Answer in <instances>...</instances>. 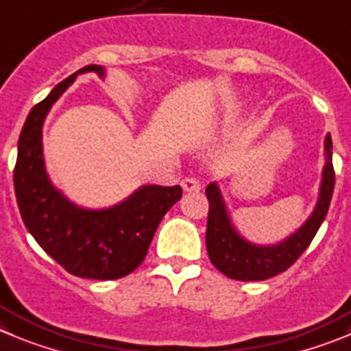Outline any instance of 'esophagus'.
Masks as SVG:
<instances>
[{
	"instance_id": "34e87169",
	"label": "esophagus",
	"mask_w": 351,
	"mask_h": 351,
	"mask_svg": "<svg viewBox=\"0 0 351 351\" xmlns=\"http://www.w3.org/2000/svg\"><path fill=\"white\" fill-rule=\"evenodd\" d=\"M183 192H199L201 191V183L195 178H183L182 180Z\"/></svg>"
}]
</instances>
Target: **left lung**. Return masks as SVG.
Segmentation results:
<instances>
[{
	"label": "left lung",
	"mask_w": 351,
	"mask_h": 351,
	"mask_svg": "<svg viewBox=\"0 0 351 351\" xmlns=\"http://www.w3.org/2000/svg\"><path fill=\"white\" fill-rule=\"evenodd\" d=\"M334 191L332 140L324 138V168L319 197L312 215L293 234L277 244L261 245L247 241L232 221L230 211L221 194L220 185L211 182L206 186L209 201L206 250L209 260L223 275L235 280H265L282 274L303 254L326 220Z\"/></svg>",
	"instance_id": "left-lung-1"
}]
</instances>
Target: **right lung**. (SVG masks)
Listing matches in <instances>:
<instances>
[{
	"mask_svg": "<svg viewBox=\"0 0 351 351\" xmlns=\"http://www.w3.org/2000/svg\"><path fill=\"white\" fill-rule=\"evenodd\" d=\"M84 72L106 80L101 65H86L31 109L19 138L13 185L29 234L58 265L83 279L116 280L145 260L162 216L182 199V186L142 185L110 208L90 209L51 183L43 154V124L55 101Z\"/></svg>",
	"mask_w": 351,
	"mask_h": 351,
	"instance_id": "right-lung-1",
	"label": "right lung"
}]
</instances>
